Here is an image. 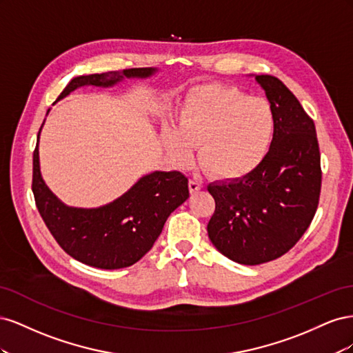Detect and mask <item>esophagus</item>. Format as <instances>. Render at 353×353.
Masks as SVG:
<instances>
[{"label":"esophagus","instance_id":"obj_1","mask_svg":"<svg viewBox=\"0 0 353 353\" xmlns=\"http://www.w3.org/2000/svg\"><path fill=\"white\" fill-rule=\"evenodd\" d=\"M188 187H190V193L194 194V193H197V191L201 188V184L199 183V181H196V179H190Z\"/></svg>","mask_w":353,"mask_h":353}]
</instances>
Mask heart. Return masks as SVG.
<instances>
[{"instance_id": "obj_1", "label": "heart", "mask_w": 353, "mask_h": 353, "mask_svg": "<svg viewBox=\"0 0 353 353\" xmlns=\"http://www.w3.org/2000/svg\"><path fill=\"white\" fill-rule=\"evenodd\" d=\"M276 119L268 101L237 88L200 85L178 113V128L165 126L168 154L185 163L197 144L200 166L219 179H237L258 169L274 143Z\"/></svg>"}]
</instances>
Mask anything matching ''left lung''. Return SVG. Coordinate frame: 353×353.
<instances>
[{
    "label": "left lung",
    "instance_id": "left-lung-1",
    "mask_svg": "<svg viewBox=\"0 0 353 353\" xmlns=\"http://www.w3.org/2000/svg\"><path fill=\"white\" fill-rule=\"evenodd\" d=\"M254 81L276 119L270 154L252 174L208 185L216 205L209 239L243 265L270 262L290 250L312 222L321 190L314 121L279 78L254 74Z\"/></svg>",
    "mask_w": 353,
    "mask_h": 353
}]
</instances>
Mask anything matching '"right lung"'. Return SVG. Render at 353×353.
Here are the masks:
<instances>
[{"instance_id":"obj_1","label":"right lung","mask_w":353,"mask_h":353,"mask_svg":"<svg viewBox=\"0 0 353 353\" xmlns=\"http://www.w3.org/2000/svg\"><path fill=\"white\" fill-rule=\"evenodd\" d=\"M157 70L140 68L82 74L68 83L57 101L81 87L112 88L125 79L150 78ZM41 130L34 152L32 191L39 215L60 248L73 259L100 270L126 268L140 261L153 248L168 216L188 199V178L178 170H154L108 205L90 209L68 206L42 179L38 150Z\"/></svg>"}]
</instances>
